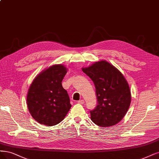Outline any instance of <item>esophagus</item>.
Listing matches in <instances>:
<instances>
[{
    "label": "esophagus",
    "mask_w": 159,
    "mask_h": 159,
    "mask_svg": "<svg viewBox=\"0 0 159 159\" xmlns=\"http://www.w3.org/2000/svg\"><path fill=\"white\" fill-rule=\"evenodd\" d=\"M78 102L79 104H81V105H83V104H84L85 102H84V100H80V101H78Z\"/></svg>",
    "instance_id": "esophagus-1"
}]
</instances>
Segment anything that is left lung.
Listing matches in <instances>:
<instances>
[{"label": "left lung", "mask_w": 159, "mask_h": 159, "mask_svg": "<svg viewBox=\"0 0 159 159\" xmlns=\"http://www.w3.org/2000/svg\"><path fill=\"white\" fill-rule=\"evenodd\" d=\"M82 71L93 81L97 106L90 111L93 122L101 127H110L120 122L131 103L129 84L123 74L106 61L95 62Z\"/></svg>", "instance_id": "8db88e82"}]
</instances>
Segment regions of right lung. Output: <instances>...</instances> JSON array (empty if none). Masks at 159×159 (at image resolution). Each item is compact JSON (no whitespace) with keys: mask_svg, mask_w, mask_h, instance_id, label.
<instances>
[{"mask_svg":"<svg viewBox=\"0 0 159 159\" xmlns=\"http://www.w3.org/2000/svg\"><path fill=\"white\" fill-rule=\"evenodd\" d=\"M62 64L43 70L32 81L27 95V105L31 116L41 124L52 126L61 122L72 107L62 81L67 73Z\"/></svg>","mask_w":159,"mask_h":159,"instance_id":"1","label":"right lung"}]
</instances>
